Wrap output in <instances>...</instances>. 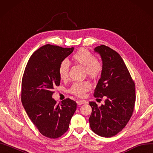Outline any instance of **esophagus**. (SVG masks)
I'll return each mask as SVG.
<instances>
[{"label": "esophagus", "mask_w": 153, "mask_h": 153, "mask_svg": "<svg viewBox=\"0 0 153 153\" xmlns=\"http://www.w3.org/2000/svg\"><path fill=\"white\" fill-rule=\"evenodd\" d=\"M88 102H86L85 100H76V104L78 105H82V104H87Z\"/></svg>", "instance_id": "obj_1"}]
</instances>
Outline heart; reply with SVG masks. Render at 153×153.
<instances>
[{"mask_svg": "<svg viewBox=\"0 0 153 153\" xmlns=\"http://www.w3.org/2000/svg\"><path fill=\"white\" fill-rule=\"evenodd\" d=\"M72 60L75 63L83 66L85 73L89 76L95 78L101 75L103 70L102 62L98 59H94V55L88 49L85 48L80 49L73 55ZM69 69V62L65 59L62 61L59 67V76L62 80L67 79ZM91 88V85L88 81L76 82L73 84L69 91L78 97H82Z\"/></svg>", "mask_w": 153, "mask_h": 153, "instance_id": "1", "label": "heart"}]
</instances>
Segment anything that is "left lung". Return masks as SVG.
Instances as JSON below:
<instances>
[{
    "label": "left lung",
    "mask_w": 153,
    "mask_h": 153,
    "mask_svg": "<svg viewBox=\"0 0 153 153\" xmlns=\"http://www.w3.org/2000/svg\"><path fill=\"white\" fill-rule=\"evenodd\" d=\"M101 56L103 70L94 89V97H105L98 107L90 102L92 113L91 129L103 137H111L121 131L133 113L136 100L134 83L122 57L111 48L101 45L94 49Z\"/></svg>",
    "instance_id": "left-lung-1"
}]
</instances>
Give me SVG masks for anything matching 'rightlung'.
I'll use <instances>...</instances> for the list:
<instances>
[{
  "mask_svg": "<svg viewBox=\"0 0 153 153\" xmlns=\"http://www.w3.org/2000/svg\"><path fill=\"white\" fill-rule=\"evenodd\" d=\"M46 44L37 49L29 59L22 80L21 100L29 118L40 133L49 138L61 137L69 128L76 109V103L69 98L60 105L52 98L60 83V62L73 51Z\"/></svg>",
  "mask_w": 153,
  "mask_h": 153,
  "instance_id": "add662e5",
  "label": "right lung"
}]
</instances>
